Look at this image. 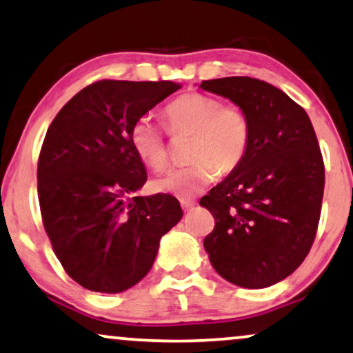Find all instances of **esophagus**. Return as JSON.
I'll list each match as a JSON object with an SVG mask.
<instances>
[{"mask_svg":"<svg viewBox=\"0 0 353 353\" xmlns=\"http://www.w3.org/2000/svg\"><path fill=\"white\" fill-rule=\"evenodd\" d=\"M181 205H182V208H184V211H192L195 206V201L190 199H181Z\"/></svg>","mask_w":353,"mask_h":353,"instance_id":"1","label":"esophagus"}]
</instances>
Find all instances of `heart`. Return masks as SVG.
Listing matches in <instances>:
<instances>
[{"label":"heart","instance_id":"heart-1","mask_svg":"<svg viewBox=\"0 0 353 353\" xmlns=\"http://www.w3.org/2000/svg\"><path fill=\"white\" fill-rule=\"evenodd\" d=\"M171 134H194L189 166L169 169L153 182L161 194L192 196L210 185L218 172H232L245 159L252 142V124L237 105H223L205 93H184L164 110ZM130 143L137 157L153 169L168 164L163 130L148 116L139 117L130 129Z\"/></svg>","mask_w":353,"mask_h":353}]
</instances>
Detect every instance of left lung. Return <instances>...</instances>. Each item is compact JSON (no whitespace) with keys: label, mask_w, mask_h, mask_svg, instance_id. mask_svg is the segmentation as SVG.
<instances>
[{"label":"left lung","mask_w":353,"mask_h":353,"mask_svg":"<svg viewBox=\"0 0 353 353\" xmlns=\"http://www.w3.org/2000/svg\"><path fill=\"white\" fill-rule=\"evenodd\" d=\"M200 88L229 98L252 124L245 159L200 200L214 218L205 250L229 283L270 288L302 265L316 236L324 192L316 134L303 108L268 82L224 77Z\"/></svg>","instance_id":"left-lung-1"}]
</instances>
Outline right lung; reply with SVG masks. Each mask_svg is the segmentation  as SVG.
I'll return each instance as SVG.
<instances>
[{
    "instance_id": "1",
    "label": "right lung",
    "mask_w": 353,
    "mask_h": 353,
    "mask_svg": "<svg viewBox=\"0 0 353 353\" xmlns=\"http://www.w3.org/2000/svg\"><path fill=\"white\" fill-rule=\"evenodd\" d=\"M179 88L169 81L95 82L48 128L37 169L41 219L82 288L117 294L142 281L161 237L184 214L172 195L135 196L147 171L130 143L134 122Z\"/></svg>"
}]
</instances>
